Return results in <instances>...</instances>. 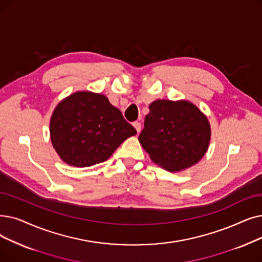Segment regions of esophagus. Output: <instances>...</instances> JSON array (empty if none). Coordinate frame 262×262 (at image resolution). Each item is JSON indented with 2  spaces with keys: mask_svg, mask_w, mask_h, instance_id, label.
I'll return each mask as SVG.
<instances>
[{
  "mask_svg": "<svg viewBox=\"0 0 262 262\" xmlns=\"http://www.w3.org/2000/svg\"><path fill=\"white\" fill-rule=\"evenodd\" d=\"M133 126L136 128V130H137V133H139L140 129H141V123H140V122H134V123H133Z\"/></svg>",
  "mask_w": 262,
  "mask_h": 262,
  "instance_id": "1",
  "label": "esophagus"
}]
</instances>
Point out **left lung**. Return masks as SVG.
Returning a JSON list of instances; mask_svg holds the SVG:
<instances>
[{
	"label": "left lung",
	"mask_w": 262,
	"mask_h": 262,
	"mask_svg": "<svg viewBox=\"0 0 262 262\" xmlns=\"http://www.w3.org/2000/svg\"><path fill=\"white\" fill-rule=\"evenodd\" d=\"M149 108L138 139L152 161L168 171L198 163L211 137L207 117L186 100L159 99Z\"/></svg>",
	"instance_id": "obj_1"
}]
</instances>
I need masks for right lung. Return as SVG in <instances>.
Masks as SVG:
<instances>
[{"label":"right lung","mask_w":262,"mask_h":262,"mask_svg":"<svg viewBox=\"0 0 262 262\" xmlns=\"http://www.w3.org/2000/svg\"><path fill=\"white\" fill-rule=\"evenodd\" d=\"M137 134L105 95L77 92L56 106L50 120L53 147L75 167L103 163L130 136Z\"/></svg>","instance_id":"1"}]
</instances>
